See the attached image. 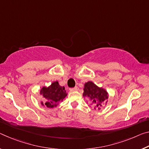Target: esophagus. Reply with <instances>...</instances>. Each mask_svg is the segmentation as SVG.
<instances>
[{"label":"esophagus","instance_id":"esophagus-1","mask_svg":"<svg viewBox=\"0 0 149 149\" xmlns=\"http://www.w3.org/2000/svg\"><path fill=\"white\" fill-rule=\"evenodd\" d=\"M77 87H73V88H70V91H77Z\"/></svg>","mask_w":149,"mask_h":149}]
</instances>
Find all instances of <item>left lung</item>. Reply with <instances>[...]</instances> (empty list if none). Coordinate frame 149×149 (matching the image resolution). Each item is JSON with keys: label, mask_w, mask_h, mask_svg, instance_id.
<instances>
[{"label": "left lung", "mask_w": 149, "mask_h": 149, "mask_svg": "<svg viewBox=\"0 0 149 149\" xmlns=\"http://www.w3.org/2000/svg\"><path fill=\"white\" fill-rule=\"evenodd\" d=\"M83 96L90 100L91 105H94L100 109L102 103L107 102L108 93L102 87L97 86L92 81H88L84 85Z\"/></svg>", "instance_id": "left-lung-1"}]
</instances>
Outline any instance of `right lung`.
I'll return each mask as SVG.
<instances>
[{
	"mask_svg": "<svg viewBox=\"0 0 149 149\" xmlns=\"http://www.w3.org/2000/svg\"><path fill=\"white\" fill-rule=\"evenodd\" d=\"M40 94L47 100L45 103L41 102V104L48 108L56 107L68 95L65 90V87L60 86L57 81L53 82L48 87H42L40 91Z\"/></svg>",
	"mask_w": 149,
	"mask_h": 149,
	"instance_id": "obj_1",
	"label": "right lung"
}]
</instances>
